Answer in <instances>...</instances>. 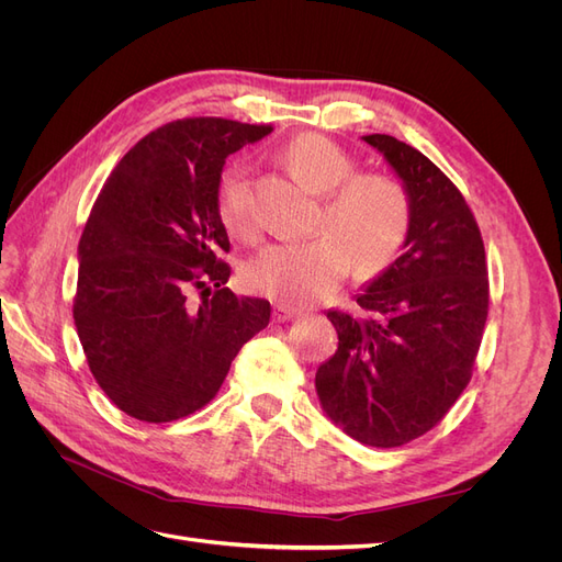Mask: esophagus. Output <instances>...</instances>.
<instances>
[{
  "label": "esophagus",
  "instance_id": "1",
  "mask_svg": "<svg viewBox=\"0 0 562 562\" xmlns=\"http://www.w3.org/2000/svg\"><path fill=\"white\" fill-rule=\"evenodd\" d=\"M297 314H300L297 310H293V307H285V304H277V307H274V321H277V323L291 321V318H295Z\"/></svg>",
  "mask_w": 562,
  "mask_h": 562
}]
</instances>
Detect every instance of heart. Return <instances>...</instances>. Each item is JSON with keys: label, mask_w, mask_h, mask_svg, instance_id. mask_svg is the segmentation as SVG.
<instances>
[{"label": "heart", "mask_w": 562, "mask_h": 562, "mask_svg": "<svg viewBox=\"0 0 562 562\" xmlns=\"http://www.w3.org/2000/svg\"><path fill=\"white\" fill-rule=\"evenodd\" d=\"M293 176L326 196L321 229L310 241L274 244L248 260L244 277L255 291L281 304H310L330 295L349 274L375 277L396 260L411 227L403 187L386 176H353L356 164L326 135L304 133L283 149ZM217 211L236 236H252L250 180L244 166H229L217 182Z\"/></svg>", "instance_id": "heart-1"}]
</instances>
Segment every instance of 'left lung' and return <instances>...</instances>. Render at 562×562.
I'll return each instance as SVG.
<instances>
[{"mask_svg": "<svg viewBox=\"0 0 562 562\" xmlns=\"http://www.w3.org/2000/svg\"><path fill=\"white\" fill-rule=\"evenodd\" d=\"M375 147L403 184L411 227L403 250L356 297L366 316L328 312L337 351L316 370V394L347 436L398 448L446 417L471 380L487 318L481 229L436 164L391 135Z\"/></svg>", "mask_w": 562, "mask_h": 562, "instance_id": "1", "label": "left lung"}]
</instances>
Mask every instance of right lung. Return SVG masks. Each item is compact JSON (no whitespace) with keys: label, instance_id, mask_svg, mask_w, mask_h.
Wrapping results in <instances>:
<instances>
[{"label":"right lung","instance_id":"obj_1","mask_svg":"<svg viewBox=\"0 0 562 562\" xmlns=\"http://www.w3.org/2000/svg\"><path fill=\"white\" fill-rule=\"evenodd\" d=\"M267 133L232 119H178L131 147L93 203L77 250L75 326L95 382L135 419L199 411L267 328L269 302L225 285L229 239L217 211L225 159Z\"/></svg>","mask_w":562,"mask_h":562}]
</instances>
